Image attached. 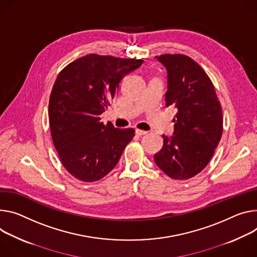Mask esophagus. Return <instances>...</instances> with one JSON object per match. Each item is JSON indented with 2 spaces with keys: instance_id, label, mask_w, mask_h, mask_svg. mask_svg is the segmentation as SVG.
<instances>
[{
  "instance_id": "esophagus-1",
  "label": "esophagus",
  "mask_w": 257,
  "mask_h": 257,
  "mask_svg": "<svg viewBox=\"0 0 257 257\" xmlns=\"http://www.w3.org/2000/svg\"><path fill=\"white\" fill-rule=\"evenodd\" d=\"M148 132L147 131H145V130H141V129H136V134L137 135H139V136H142V135H146Z\"/></svg>"
}]
</instances>
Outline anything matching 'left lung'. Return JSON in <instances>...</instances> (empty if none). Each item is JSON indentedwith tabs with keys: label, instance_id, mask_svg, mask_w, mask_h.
Masks as SVG:
<instances>
[{
	"label": "left lung",
	"instance_id": "1",
	"mask_svg": "<svg viewBox=\"0 0 257 257\" xmlns=\"http://www.w3.org/2000/svg\"><path fill=\"white\" fill-rule=\"evenodd\" d=\"M167 69L166 106L176 107L174 132L163 135L156 165L170 178L185 180L200 173L211 160L222 135V110L214 86L204 69L183 54H162Z\"/></svg>",
	"mask_w": 257,
	"mask_h": 257
}]
</instances>
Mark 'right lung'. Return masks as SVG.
Masks as SVG:
<instances>
[{"label": "right lung", "mask_w": 257, "mask_h": 257, "mask_svg": "<svg viewBox=\"0 0 257 257\" xmlns=\"http://www.w3.org/2000/svg\"><path fill=\"white\" fill-rule=\"evenodd\" d=\"M143 59L89 54L58 74L49 99L52 141L64 168L85 182L101 179L118 164L135 130L106 125L100 114L118 94L120 82Z\"/></svg>", "instance_id": "right-lung-1"}]
</instances>
